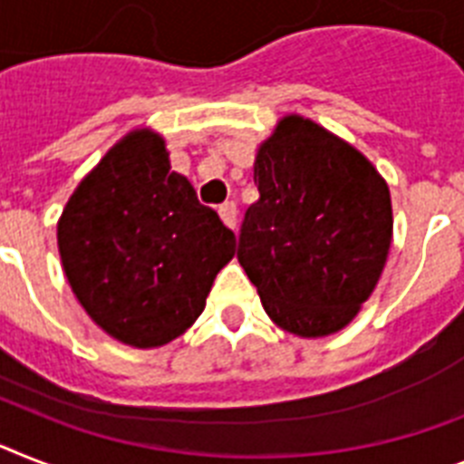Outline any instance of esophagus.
<instances>
[{
  "label": "esophagus",
  "instance_id": "34e87169",
  "mask_svg": "<svg viewBox=\"0 0 464 464\" xmlns=\"http://www.w3.org/2000/svg\"><path fill=\"white\" fill-rule=\"evenodd\" d=\"M218 213H220V220H223L229 229L237 227V206L232 204V201H227V204L220 206V208H218Z\"/></svg>",
  "mask_w": 464,
  "mask_h": 464
}]
</instances>
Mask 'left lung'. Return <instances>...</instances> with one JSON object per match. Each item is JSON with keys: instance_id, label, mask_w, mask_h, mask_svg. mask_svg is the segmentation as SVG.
Here are the masks:
<instances>
[{"instance_id": "obj_1", "label": "left lung", "mask_w": 464, "mask_h": 464, "mask_svg": "<svg viewBox=\"0 0 464 464\" xmlns=\"http://www.w3.org/2000/svg\"><path fill=\"white\" fill-rule=\"evenodd\" d=\"M260 198L237 258L277 327L334 334L374 292L392 248V194L355 147L304 116H285L258 147Z\"/></svg>"}]
</instances>
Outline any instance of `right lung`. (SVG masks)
Returning a JSON list of instances; mask_svg holds the SVG:
<instances>
[{
	"label": "right lung",
	"mask_w": 464,
	"mask_h": 464,
	"mask_svg": "<svg viewBox=\"0 0 464 464\" xmlns=\"http://www.w3.org/2000/svg\"><path fill=\"white\" fill-rule=\"evenodd\" d=\"M56 239L80 305L135 348L185 334L237 251L235 232L170 170L166 141L149 128L128 132L85 175Z\"/></svg>",
	"instance_id": "add662e5"
}]
</instances>
